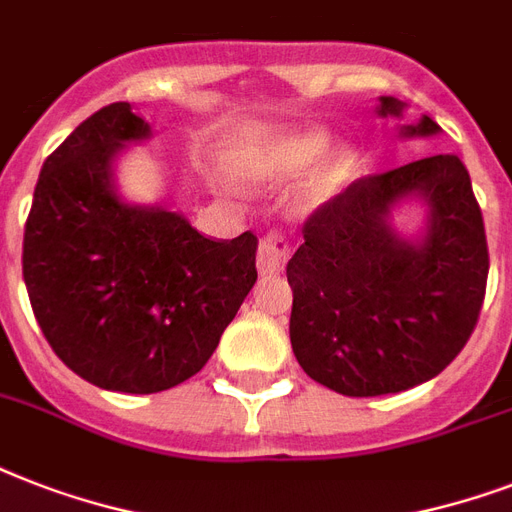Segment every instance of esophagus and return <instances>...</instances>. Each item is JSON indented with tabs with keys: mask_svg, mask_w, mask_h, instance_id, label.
Here are the masks:
<instances>
[{
	"mask_svg": "<svg viewBox=\"0 0 512 512\" xmlns=\"http://www.w3.org/2000/svg\"><path fill=\"white\" fill-rule=\"evenodd\" d=\"M289 255H292V247L284 233L271 231L265 233L260 244H257V271L260 273H279L284 271Z\"/></svg>",
	"mask_w": 512,
	"mask_h": 512,
	"instance_id": "1",
	"label": "esophagus"
}]
</instances>
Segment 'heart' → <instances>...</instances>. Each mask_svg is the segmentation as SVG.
I'll use <instances>...</instances> for the list:
<instances>
[{
	"label": "heart",
	"mask_w": 512,
	"mask_h": 512,
	"mask_svg": "<svg viewBox=\"0 0 512 512\" xmlns=\"http://www.w3.org/2000/svg\"><path fill=\"white\" fill-rule=\"evenodd\" d=\"M327 148V132H287V135H279V138L252 143V146L236 151V156H233V170H236V175L241 180H249V183L292 177L297 172L313 167L321 156L327 154ZM350 164H353V156L350 154L337 156V162L332 164V172H329V183L340 180L350 170Z\"/></svg>",
	"instance_id": "heart-1"
}]
</instances>
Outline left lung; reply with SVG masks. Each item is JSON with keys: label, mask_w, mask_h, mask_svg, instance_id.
Here are the masks:
<instances>
[{"label": "left lung", "mask_w": 512, "mask_h": 512, "mask_svg": "<svg viewBox=\"0 0 512 512\" xmlns=\"http://www.w3.org/2000/svg\"><path fill=\"white\" fill-rule=\"evenodd\" d=\"M382 116L401 103L380 100ZM430 116L404 135H436ZM417 192L431 217L420 245L398 240L389 207ZM287 265L289 340L311 380L342 396H385L433 380L465 348L478 324L489 247L470 175L438 154L358 177L303 223Z\"/></svg>", "instance_id": "left-lung-1"}]
</instances>
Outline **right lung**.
<instances>
[{"label": "right lung", "instance_id": "obj_1", "mask_svg": "<svg viewBox=\"0 0 512 512\" xmlns=\"http://www.w3.org/2000/svg\"><path fill=\"white\" fill-rule=\"evenodd\" d=\"M148 132L130 103L84 119L47 156L23 233V279L50 348L119 393L193 377L257 281L252 231L207 239L177 212L116 196V151Z\"/></svg>", "mask_w": 512, "mask_h": 512}]
</instances>
